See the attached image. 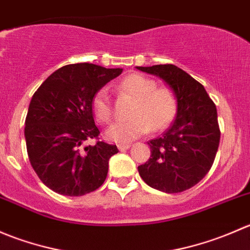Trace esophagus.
<instances>
[{
	"mask_svg": "<svg viewBox=\"0 0 250 250\" xmlns=\"http://www.w3.org/2000/svg\"><path fill=\"white\" fill-rule=\"evenodd\" d=\"M130 144H118V148H120L121 151H125V150H128V148L130 147Z\"/></svg>",
	"mask_w": 250,
	"mask_h": 250,
	"instance_id": "obj_1",
	"label": "esophagus"
}]
</instances>
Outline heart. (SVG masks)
Segmentation results:
<instances>
[{
  "instance_id": "obj_1",
  "label": "heart",
  "mask_w": 250,
  "mask_h": 250,
  "mask_svg": "<svg viewBox=\"0 0 250 250\" xmlns=\"http://www.w3.org/2000/svg\"><path fill=\"white\" fill-rule=\"evenodd\" d=\"M118 89L130 95L134 100L129 111L130 118L113 123L106 130V137L117 143H129L150 129L158 132L172 123L178 111L176 93L170 87H157L153 78L140 74L128 75L118 84ZM92 110L102 123L112 120V103L106 87L95 92L92 99Z\"/></svg>"
}]
</instances>
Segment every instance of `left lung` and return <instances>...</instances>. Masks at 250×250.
<instances>
[{
	"label": "left lung",
	"mask_w": 250,
	"mask_h": 250,
	"mask_svg": "<svg viewBox=\"0 0 250 250\" xmlns=\"http://www.w3.org/2000/svg\"><path fill=\"white\" fill-rule=\"evenodd\" d=\"M137 69L165 80L179 102L172 125L162 137L148 141L151 156L138 170L156 190L183 192L200 183L215 160L220 143L215 104L198 81L175 65Z\"/></svg>",
	"instance_id": "left-lung-1"
}]
</instances>
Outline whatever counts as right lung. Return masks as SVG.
Returning a JSON list of instances; mask_svg holds the SVG:
<instances>
[{"label": "right lung", "instance_id": "obj_1", "mask_svg": "<svg viewBox=\"0 0 250 250\" xmlns=\"http://www.w3.org/2000/svg\"><path fill=\"white\" fill-rule=\"evenodd\" d=\"M122 74V69L71 64L60 67L32 95L25 120L30 163L42 183L54 192L83 196L99 188L109 170L116 145L99 139L92 99L98 89Z\"/></svg>", "mask_w": 250, "mask_h": 250}]
</instances>
